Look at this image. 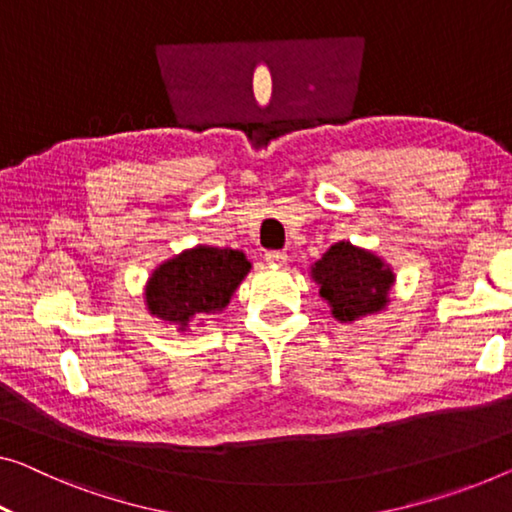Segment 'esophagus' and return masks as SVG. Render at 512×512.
Returning <instances> with one entry per match:
<instances>
[{
    "label": "esophagus",
    "mask_w": 512,
    "mask_h": 512,
    "mask_svg": "<svg viewBox=\"0 0 512 512\" xmlns=\"http://www.w3.org/2000/svg\"><path fill=\"white\" fill-rule=\"evenodd\" d=\"M264 259L273 266H280V264L287 262V253H285V250H269V253L264 255Z\"/></svg>",
    "instance_id": "obj_1"
}]
</instances>
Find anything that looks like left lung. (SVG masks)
Wrapping results in <instances>:
<instances>
[{
  "mask_svg": "<svg viewBox=\"0 0 512 512\" xmlns=\"http://www.w3.org/2000/svg\"><path fill=\"white\" fill-rule=\"evenodd\" d=\"M319 294L329 301L331 312L340 322H354L363 315L379 312L388 303L393 271L377 255L340 241L326 250L312 266Z\"/></svg>",
  "mask_w": 512,
  "mask_h": 512,
  "instance_id": "1",
  "label": "left lung"
}]
</instances>
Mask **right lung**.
<instances>
[{
  "label": "right lung",
  "mask_w": 512,
  "mask_h": 512,
  "mask_svg": "<svg viewBox=\"0 0 512 512\" xmlns=\"http://www.w3.org/2000/svg\"><path fill=\"white\" fill-rule=\"evenodd\" d=\"M250 271L241 250L197 246L160 264L147 282L151 315L186 331L190 322L223 310Z\"/></svg>",
  "instance_id": "right-lung-1"
}]
</instances>
